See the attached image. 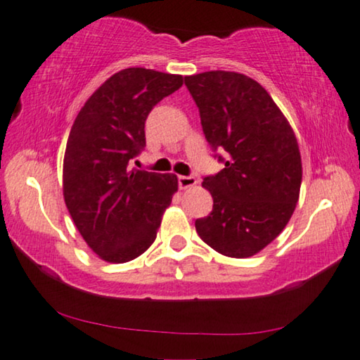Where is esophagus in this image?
Here are the masks:
<instances>
[{
    "instance_id": "obj_1",
    "label": "esophagus",
    "mask_w": 360,
    "mask_h": 360,
    "mask_svg": "<svg viewBox=\"0 0 360 360\" xmlns=\"http://www.w3.org/2000/svg\"><path fill=\"white\" fill-rule=\"evenodd\" d=\"M196 185V179L195 176H188V175H179V186L181 190L190 188V186Z\"/></svg>"
}]
</instances>
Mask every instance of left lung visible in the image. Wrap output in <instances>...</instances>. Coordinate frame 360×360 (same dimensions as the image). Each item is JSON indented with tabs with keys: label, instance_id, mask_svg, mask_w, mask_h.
<instances>
[{
	"label": "left lung",
	"instance_id": "1",
	"mask_svg": "<svg viewBox=\"0 0 360 360\" xmlns=\"http://www.w3.org/2000/svg\"><path fill=\"white\" fill-rule=\"evenodd\" d=\"M185 85L206 141L224 164L203 179L213 211L195 221L196 233L216 252L250 257L282 233L297 206V137L265 88L243 73L205 72L185 77Z\"/></svg>",
	"mask_w": 360,
	"mask_h": 360
}]
</instances>
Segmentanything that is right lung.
Wrapping results in <instances>:
<instances>
[{
	"instance_id": "obj_1",
	"label": "right lung",
	"mask_w": 360,
	"mask_h": 360,
	"mask_svg": "<svg viewBox=\"0 0 360 360\" xmlns=\"http://www.w3.org/2000/svg\"><path fill=\"white\" fill-rule=\"evenodd\" d=\"M181 85V75L124 68L88 98L73 122L63 198L82 238L106 262H129L149 249L179 188L174 174L131 170V162L146 147L152 108Z\"/></svg>"
}]
</instances>
